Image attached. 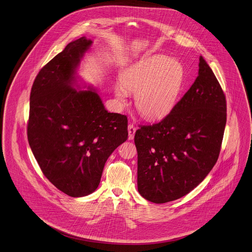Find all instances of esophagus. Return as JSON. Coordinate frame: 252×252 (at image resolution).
Listing matches in <instances>:
<instances>
[{"mask_svg":"<svg viewBox=\"0 0 252 252\" xmlns=\"http://www.w3.org/2000/svg\"><path fill=\"white\" fill-rule=\"evenodd\" d=\"M127 128H128V139L133 140L136 131L135 126L133 125H129Z\"/></svg>","mask_w":252,"mask_h":252,"instance_id":"34e87169","label":"esophagus"}]
</instances>
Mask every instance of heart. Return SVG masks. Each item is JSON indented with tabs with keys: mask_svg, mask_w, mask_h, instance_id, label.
I'll list each match as a JSON object with an SVG mask.
<instances>
[{
	"mask_svg": "<svg viewBox=\"0 0 252 252\" xmlns=\"http://www.w3.org/2000/svg\"><path fill=\"white\" fill-rule=\"evenodd\" d=\"M182 84V69L174 60L156 56L128 69L115 88L124 101L126 92L136 93L138 111L151 120L167 116L174 108Z\"/></svg>",
	"mask_w": 252,
	"mask_h": 252,
	"instance_id": "obj_1",
	"label": "heart"
}]
</instances>
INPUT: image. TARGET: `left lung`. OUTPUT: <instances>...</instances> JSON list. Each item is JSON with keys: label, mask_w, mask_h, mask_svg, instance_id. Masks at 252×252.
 Here are the masks:
<instances>
[{"label": "left lung", "mask_w": 252, "mask_h": 252, "mask_svg": "<svg viewBox=\"0 0 252 252\" xmlns=\"http://www.w3.org/2000/svg\"><path fill=\"white\" fill-rule=\"evenodd\" d=\"M193 85L159 123L136 130L138 192L165 203L194 189L213 169L226 124V99L212 69L199 58Z\"/></svg>", "instance_id": "1"}]
</instances>
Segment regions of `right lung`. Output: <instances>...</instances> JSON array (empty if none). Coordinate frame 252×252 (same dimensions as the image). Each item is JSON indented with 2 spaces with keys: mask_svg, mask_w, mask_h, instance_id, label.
<instances>
[{
  "mask_svg": "<svg viewBox=\"0 0 252 252\" xmlns=\"http://www.w3.org/2000/svg\"><path fill=\"white\" fill-rule=\"evenodd\" d=\"M85 37L47 63L31 91L28 140L44 175L73 197L92 194L104 164L126 141L127 118L108 112L95 89L77 90V68L90 49Z\"/></svg>",
  "mask_w": 252,
  "mask_h": 252,
  "instance_id": "add662e5",
  "label": "right lung"
}]
</instances>
